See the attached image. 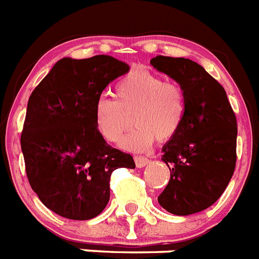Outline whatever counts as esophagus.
<instances>
[{
    "instance_id": "esophagus-1",
    "label": "esophagus",
    "mask_w": 259,
    "mask_h": 259,
    "mask_svg": "<svg viewBox=\"0 0 259 259\" xmlns=\"http://www.w3.org/2000/svg\"><path fill=\"white\" fill-rule=\"evenodd\" d=\"M150 162L148 160V158H146V156H135V163H136V167H139V168H142V167H144V165L147 164V163Z\"/></svg>"
}]
</instances>
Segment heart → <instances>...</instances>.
I'll use <instances>...</instances> for the list:
<instances>
[{"label":"heart","mask_w":259,"mask_h":259,"mask_svg":"<svg viewBox=\"0 0 259 259\" xmlns=\"http://www.w3.org/2000/svg\"><path fill=\"white\" fill-rule=\"evenodd\" d=\"M186 112V94L178 82L146 69H135L115 87V101L101 99L95 109V123L107 142L117 144L130 128L123 147L148 150L156 139L167 142L181 130Z\"/></svg>","instance_id":"1"}]
</instances>
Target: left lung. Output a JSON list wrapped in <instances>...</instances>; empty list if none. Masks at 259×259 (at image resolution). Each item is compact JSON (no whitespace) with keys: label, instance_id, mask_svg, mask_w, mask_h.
Segmentation results:
<instances>
[{"label":"left lung","instance_id":"8db88e82","mask_svg":"<svg viewBox=\"0 0 259 259\" xmlns=\"http://www.w3.org/2000/svg\"><path fill=\"white\" fill-rule=\"evenodd\" d=\"M151 65L168 74L186 94L185 120L163 146L169 182L159 204L175 215L203 211L226 190L237 162V117L226 91L199 64L156 56Z\"/></svg>","mask_w":259,"mask_h":259}]
</instances>
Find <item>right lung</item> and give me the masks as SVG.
<instances>
[{
    "label": "right lung",
    "mask_w": 259,
    "mask_h": 259,
    "mask_svg": "<svg viewBox=\"0 0 259 259\" xmlns=\"http://www.w3.org/2000/svg\"><path fill=\"white\" fill-rule=\"evenodd\" d=\"M130 67L111 56L65 57L34 88L21 132L29 185L56 214L87 221L109 200V179L116 168H135L130 154L105 142L95 109L111 81Z\"/></svg>",
    "instance_id": "1"
}]
</instances>
